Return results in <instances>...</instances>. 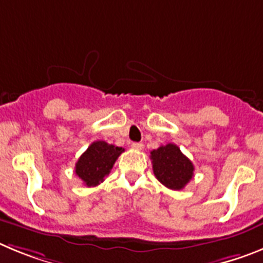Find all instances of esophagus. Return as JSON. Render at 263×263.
Listing matches in <instances>:
<instances>
[{
    "label": "esophagus",
    "mask_w": 263,
    "mask_h": 263,
    "mask_svg": "<svg viewBox=\"0 0 263 263\" xmlns=\"http://www.w3.org/2000/svg\"><path fill=\"white\" fill-rule=\"evenodd\" d=\"M131 146L135 149V151H141V149L144 148V144L143 143H132Z\"/></svg>",
    "instance_id": "esophagus-1"
}]
</instances>
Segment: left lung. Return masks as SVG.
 <instances>
[{
	"label": "left lung",
	"mask_w": 263,
	"mask_h": 263,
	"mask_svg": "<svg viewBox=\"0 0 263 263\" xmlns=\"http://www.w3.org/2000/svg\"><path fill=\"white\" fill-rule=\"evenodd\" d=\"M153 173L172 190H182L194 176V165L176 144H166L151 152Z\"/></svg>",
	"instance_id": "8db88e82"
}]
</instances>
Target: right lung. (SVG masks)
Wrapping results in <instances>:
<instances>
[{"label":"right lung","instance_id":"add662e5","mask_svg":"<svg viewBox=\"0 0 263 263\" xmlns=\"http://www.w3.org/2000/svg\"><path fill=\"white\" fill-rule=\"evenodd\" d=\"M122 152H124L122 146H115L102 140L94 141L76 162V174L87 187L98 186L108 176Z\"/></svg>","mask_w":263,"mask_h":263}]
</instances>
